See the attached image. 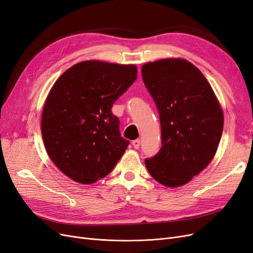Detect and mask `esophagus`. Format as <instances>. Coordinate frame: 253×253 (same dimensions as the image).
<instances>
[{
	"mask_svg": "<svg viewBox=\"0 0 253 253\" xmlns=\"http://www.w3.org/2000/svg\"><path fill=\"white\" fill-rule=\"evenodd\" d=\"M132 144H133V147L135 149H139V147H140V140L139 139H135V140H133Z\"/></svg>",
	"mask_w": 253,
	"mask_h": 253,
	"instance_id": "34e87169",
	"label": "esophagus"
}]
</instances>
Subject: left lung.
Wrapping results in <instances>:
<instances>
[{"instance_id": "obj_1", "label": "left lung", "mask_w": 253, "mask_h": 253, "mask_svg": "<svg viewBox=\"0 0 253 253\" xmlns=\"http://www.w3.org/2000/svg\"><path fill=\"white\" fill-rule=\"evenodd\" d=\"M162 126V149L144 160L151 176L169 188L186 185L215 155L224 114L196 66L183 59H162L141 67Z\"/></svg>"}]
</instances>
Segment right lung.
<instances>
[{
  "instance_id": "1",
  "label": "right lung",
  "mask_w": 253,
  "mask_h": 253,
  "mask_svg": "<svg viewBox=\"0 0 253 253\" xmlns=\"http://www.w3.org/2000/svg\"><path fill=\"white\" fill-rule=\"evenodd\" d=\"M137 78V67L83 61L68 68L45 101L41 132L51 162L71 179L94 183L111 173L129 143L112 106Z\"/></svg>"
}]
</instances>
